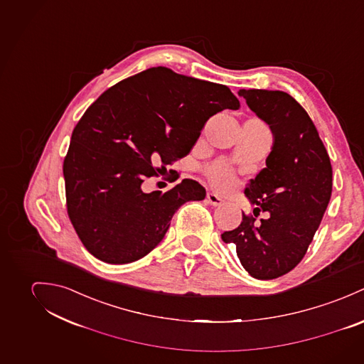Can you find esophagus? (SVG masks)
<instances>
[{
    "label": "esophagus",
    "instance_id": "esophagus-1",
    "mask_svg": "<svg viewBox=\"0 0 364 364\" xmlns=\"http://www.w3.org/2000/svg\"><path fill=\"white\" fill-rule=\"evenodd\" d=\"M206 200L212 206H220L223 203V200L220 197H218L216 194H213V193H208L206 194Z\"/></svg>",
    "mask_w": 364,
    "mask_h": 364
}]
</instances>
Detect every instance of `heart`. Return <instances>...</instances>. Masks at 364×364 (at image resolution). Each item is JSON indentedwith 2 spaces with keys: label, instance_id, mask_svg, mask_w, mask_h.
Masks as SVG:
<instances>
[{
  "label": "heart",
  "instance_id": "b5f03b06",
  "mask_svg": "<svg viewBox=\"0 0 364 364\" xmlns=\"http://www.w3.org/2000/svg\"><path fill=\"white\" fill-rule=\"evenodd\" d=\"M210 181L216 188L226 190L233 183V177L228 167L219 164L210 170Z\"/></svg>",
  "mask_w": 364,
  "mask_h": 364
}]
</instances>
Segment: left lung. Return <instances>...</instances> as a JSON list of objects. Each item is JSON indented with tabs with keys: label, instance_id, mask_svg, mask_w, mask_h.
<instances>
[{
	"label": "left lung",
	"instance_id": "1",
	"mask_svg": "<svg viewBox=\"0 0 364 364\" xmlns=\"http://www.w3.org/2000/svg\"><path fill=\"white\" fill-rule=\"evenodd\" d=\"M239 96L274 136L265 167L244 194L255 223L242 213L239 228L222 235L235 242L244 269L255 279H275L304 257L321 223L332 193V167L318 131L307 112L286 92L240 89Z\"/></svg>",
	"mask_w": 364,
	"mask_h": 364
}]
</instances>
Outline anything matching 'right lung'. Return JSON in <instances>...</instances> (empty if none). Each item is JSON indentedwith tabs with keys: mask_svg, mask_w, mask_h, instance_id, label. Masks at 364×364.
<instances>
[{
	"mask_svg": "<svg viewBox=\"0 0 364 364\" xmlns=\"http://www.w3.org/2000/svg\"><path fill=\"white\" fill-rule=\"evenodd\" d=\"M239 107L228 86L166 67L107 89L74 128L63 167L68 216L86 250L109 264L149 254L174 212L206 193L183 180L166 193L146 194L144 177L188 155L209 117Z\"/></svg>",
	"mask_w": 364,
	"mask_h": 364,
	"instance_id": "obj_1",
	"label": "right lung"
}]
</instances>
